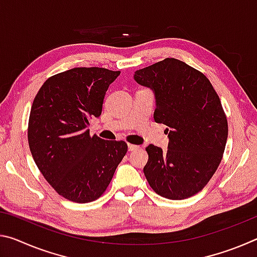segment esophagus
I'll return each mask as SVG.
<instances>
[{
  "instance_id": "esophagus-1",
  "label": "esophagus",
  "mask_w": 257,
  "mask_h": 257,
  "mask_svg": "<svg viewBox=\"0 0 257 257\" xmlns=\"http://www.w3.org/2000/svg\"><path fill=\"white\" fill-rule=\"evenodd\" d=\"M137 149H139V146L134 145V144H128V150L129 151H135V150H137Z\"/></svg>"
}]
</instances>
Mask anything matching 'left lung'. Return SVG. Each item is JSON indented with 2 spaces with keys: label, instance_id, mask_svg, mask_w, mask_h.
Segmentation results:
<instances>
[{
  "label": "left lung",
  "instance_id": "obj_1",
  "mask_svg": "<svg viewBox=\"0 0 257 257\" xmlns=\"http://www.w3.org/2000/svg\"><path fill=\"white\" fill-rule=\"evenodd\" d=\"M155 95L154 120L167 125L168 151L150 145L144 175L160 196H194L214 175L228 138V121L210 80L180 60L167 58L134 75Z\"/></svg>",
  "mask_w": 257,
  "mask_h": 257
}]
</instances>
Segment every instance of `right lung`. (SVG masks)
<instances>
[{"mask_svg": "<svg viewBox=\"0 0 257 257\" xmlns=\"http://www.w3.org/2000/svg\"><path fill=\"white\" fill-rule=\"evenodd\" d=\"M120 71L73 68L50 77L34 98L28 144L35 163L61 196L76 203L101 197L128 151L123 141L90 137L105 93Z\"/></svg>", "mask_w": 257, "mask_h": 257, "instance_id": "add662e5", "label": "right lung"}]
</instances>
